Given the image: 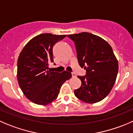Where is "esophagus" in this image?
<instances>
[{"instance_id": "34e87169", "label": "esophagus", "mask_w": 133, "mask_h": 133, "mask_svg": "<svg viewBox=\"0 0 133 133\" xmlns=\"http://www.w3.org/2000/svg\"><path fill=\"white\" fill-rule=\"evenodd\" d=\"M72 77H76V75L74 73H72Z\"/></svg>"}]
</instances>
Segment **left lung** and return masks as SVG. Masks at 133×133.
<instances>
[{"mask_svg":"<svg viewBox=\"0 0 133 133\" xmlns=\"http://www.w3.org/2000/svg\"><path fill=\"white\" fill-rule=\"evenodd\" d=\"M68 36L75 45L78 64L86 71L85 76H78L81 86L75 90V95L87 103L99 102L110 92L118 75L112 49L105 39L88 32Z\"/></svg>","mask_w":133,"mask_h":133,"instance_id":"8db88e82","label":"left lung"}]
</instances>
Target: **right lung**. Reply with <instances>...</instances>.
I'll use <instances>...</instances> for the list:
<instances>
[{
	"label": "right lung",
	"mask_w": 133,
	"mask_h": 133,
	"mask_svg": "<svg viewBox=\"0 0 133 133\" xmlns=\"http://www.w3.org/2000/svg\"><path fill=\"white\" fill-rule=\"evenodd\" d=\"M66 35L49 33L34 37L26 44L17 61V81L24 95L34 103L46 105L55 101L60 88L71 73L48 70L53 62L52 48Z\"/></svg>",
	"instance_id": "1"
}]
</instances>
